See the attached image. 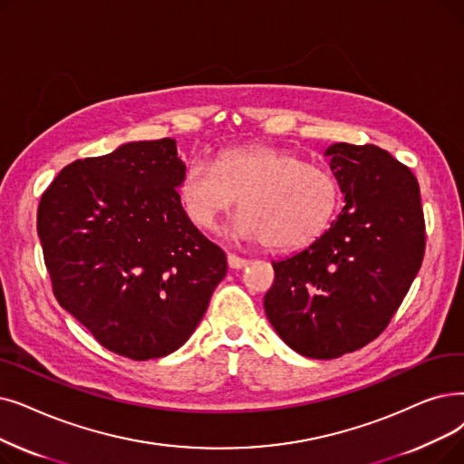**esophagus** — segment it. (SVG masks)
I'll use <instances>...</instances> for the list:
<instances>
[{
	"label": "esophagus",
	"mask_w": 464,
	"mask_h": 464,
	"mask_svg": "<svg viewBox=\"0 0 464 464\" xmlns=\"http://www.w3.org/2000/svg\"><path fill=\"white\" fill-rule=\"evenodd\" d=\"M227 264H229L231 269H243L248 264V259L246 257H240L237 254H229L227 256Z\"/></svg>",
	"instance_id": "obj_1"
}]
</instances>
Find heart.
Returning a JSON list of instances; mask_svg holds the SVG:
<instances>
[{
	"label": "heart",
	"instance_id": "obj_1",
	"mask_svg": "<svg viewBox=\"0 0 464 464\" xmlns=\"http://www.w3.org/2000/svg\"><path fill=\"white\" fill-rule=\"evenodd\" d=\"M178 191L186 214L203 231H214L240 198L237 235L264 240L273 250L311 245L339 205V188L328 170L267 146L227 150L216 167L207 159L191 160Z\"/></svg>",
	"mask_w": 464,
	"mask_h": 464
}]
</instances>
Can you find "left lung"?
<instances>
[{"instance_id": "1", "label": "left lung", "mask_w": 464, "mask_h": 464, "mask_svg": "<svg viewBox=\"0 0 464 464\" xmlns=\"http://www.w3.org/2000/svg\"><path fill=\"white\" fill-rule=\"evenodd\" d=\"M345 207L324 235L273 261L264 307L295 353L330 360L389 326L425 256V216L413 172L373 144H332Z\"/></svg>"}]
</instances>
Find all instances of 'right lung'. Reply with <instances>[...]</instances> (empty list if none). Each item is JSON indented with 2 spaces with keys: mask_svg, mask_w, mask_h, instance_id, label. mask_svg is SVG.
I'll use <instances>...</instances> for the list:
<instances>
[{
  "mask_svg": "<svg viewBox=\"0 0 464 464\" xmlns=\"http://www.w3.org/2000/svg\"><path fill=\"white\" fill-rule=\"evenodd\" d=\"M176 140L130 142L60 170L37 208L53 294L100 345L130 360L182 347L227 273L188 218Z\"/></svg>",
  "mask_w": 464,
  "mask_h": 464,
  "instance_id": "1",
  "label": "right lung"
}]
</instances>
